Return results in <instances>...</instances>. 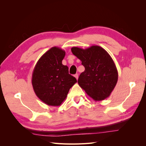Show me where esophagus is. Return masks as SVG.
Wrapping results in <instances>:
<instances>
[{"instance_id": "34e87169", "label": "esophagus", "mask_w": 146, "mask_h": 146, "mask_svg": "<svg viewBox=\"0 0 146 146\" xmlns=\"http://www.w3.org/2000/svg\"><path fill=\"white\" fill-rule=\"evenodd\" d=\"M74 77H76V78L77 79V80H78V74H75L74 75Z\"/></svg>"}]
</instances>
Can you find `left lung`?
Here are the masks:
<instances>
[{
  "label": "left lung",
  "mask_w": 146,
  "mask_h": 146,
  "mask_svg": "<svg viewBox=\"0 0 146 146\" xmlns=\"http://www.w3.org/2000/svg\"><path fill=\"white\" fill-rule=\"evenodd\" d=\"M71 51L85 69L79 76V86L95 101L108 98L118 79L117 70L111 56L99 46L85 49L74 47Z\"/></svg>",
  "instance_id": "1"
}]
</instances>
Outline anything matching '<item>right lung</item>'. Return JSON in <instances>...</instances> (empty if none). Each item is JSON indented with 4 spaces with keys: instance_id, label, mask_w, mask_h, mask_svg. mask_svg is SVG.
Returning <instances> with one entry per match:
<instances>
[{
    "instance_id": "right-lung-1",
    "label": "right lung",
    "mask_w": 146,
    "mask_h": 146,
    "mask_svg": "<svg viewBox=\"0 0 146 146\" xmlns=\"http://www.w3.org/2000/svg\"><path fill=\"white\" fill-rule=\"evenodd\" d=\"M65 51L53 47L44 54L35 65L32 83L36 96L44 103L60 106L68 96L70 88L77 82L69 74L68 67L62 64Z\"/></svg>"
}]
</instances>
